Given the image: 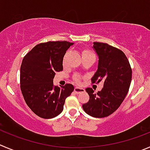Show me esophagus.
I'll use <instances>...</instances> for the list:
<instances>
[{
	"instance_id": "34e87169",
	"label": "esophagus",
	"mask_w": 150,
	"mask_h": 150,
	"mask_svg": "<svg viewBox=\"0 0 150 150\" xmlns=\"http://www.w3.org/2000/svg\"><path fill=\"white\" fill-rule=\"evenodd\" d=\"M85 91V89L82 88H79V87H75L74 88V92L76 93H82Z\"/></svg>"
}]
</instances>
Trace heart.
I'll use <instances>...</instances> for the list:
<instances>
[{"mask_svg":"<svg viewBox=\"0 0 150 150\" xmlns=\"http://www.w3.org/2000/svg\"><path fill=\"white\" fill-rule=\"evenodd\" d=\"M88 52H90V51H85L83 53H88ZM74 81H75V82H77V83H78V82H79V81H80V77H79V75H75V76H74Z\"/></svg>","mask_w":150,"mask_h":150,"instance_id":"heart-1","label":"heart"}]
</instances>
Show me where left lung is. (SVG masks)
<instances>
[{
    "instance_id": "left-lung-1",
    "label": "left lung",
    "mask_w": 150,
    "mask_h": 150,
    "mask_svg": "<svg viewBox=\"0 0 150 150\" xmlns=\"http://www.w3.org/2000/svg\"><path fill=\"white\" fill-rule=\"evenodd\" d=\"M93 48L99 56V64L91 82L103 81L104 86L97 93L91 88L85 89L90 99L82 108L91 116L104 118L115 112L126 97L132 69L125 53L119 48L99 42H93Z\"/></svg>"
}]
</instances>
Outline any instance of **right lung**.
<instances>
[{"label": "right lung", "mask_w": 150, "mask_h": 150, "mask_svg": "<svg viewBox=\"0 0 150 150\" xmlns=\"http://www.w3.org/2000/svg\"><path fill=\"white\" fill-rule=\"evenodd\" d=\"M74 42L48 41L38 44L23 57L21 89L28 108L38 116L52 119L63 110L65 101L74 91L71 84L55 86V73L62 71L66 51Z\"/></svg>", "instance_id": "right-lung-1"}]
</instances>
